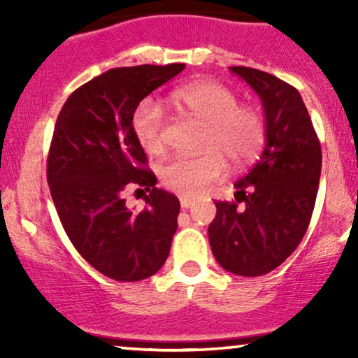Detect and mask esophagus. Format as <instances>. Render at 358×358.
<instances>
[{
    "mask_svg": "<svg viewBox=\"0 0 358 358\" xmlns=\"http://www.w3.org/2000/svg\"><path fill=\"white\" fill-rule=\"evenodd\" d=\"M180 203H182V208H190L192 205H195V199H190V196H180Z\"/></svg>",
    "mask_w": 358,
    "mask_h": 358,
    "instance_id": "34e87169",
    "label": "esophagus"
}]
</instances>
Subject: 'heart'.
<instances>
[{"label":"heart","mask_w":358,"mask_h":358,"mask_svg":"<svg viewBox=\"0 0 358 358\" xmlns=\"http://www.w3.org/2000/svg\"><path fill=\"white\" fill-rule=\"evenodd\" d=\"M175 104L207 122L202 150L196 156H173L159 166L163 187L182 196H199L220 182L231 159L245 166L259 155L266 139V121L261 110L239 104L231 87L215 80H199L173 92ZM166 114L155 101H143L133 114V129L148 153L165 150Z\"/></svg>","instance_id":"obj_1"}]
</instances>
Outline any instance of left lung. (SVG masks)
I'll return each instance as SVG.
<instances>
[{
  "label": "left lung",
  "instance_id": "left-lung-1",
  "mask_svg": "<svg viewBox=\"0 0 358 358\" xmlns=\"http://www.w3.org/2000/svg\"><path fill=\"white\" fill-rule=\"evenodd\" d=\"M231 71L261 97L266 146L236 183V202H215L208 241L222 268L254 278L282 264L306 234L322 173V146L293 85L257 69Z\"/></svg>",
  "mask_w": 358,
  "mask_h": 358
}]
</instances>
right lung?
Returning <instances> with one entry per match:
<instances>
[{
    "instance_id": "right-lung-1",
    "label": "right lung",
    "mask_w": 358,
    "mask_h": 358,
    "mask_svg": "<svg viewBox=\"0 0 358 358\" xmlns=\"http://www.w3.org/2000/svg\"><path fill=\"white\" fill-rule=\"evenodd\" d=\"M183 69L185 64L110 69L73 90L57 117L47 158L57 213L77 252L116 281L153 276L170 254L180 202L155 187L133 114L148 94ZM129 187L148 192L141 213L127 208Z\"/></svg>"
}]
</instances>
